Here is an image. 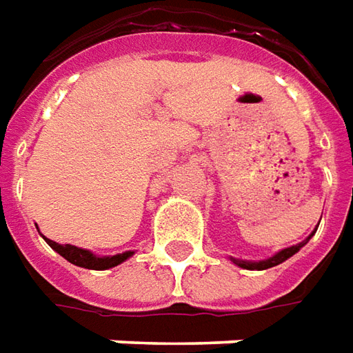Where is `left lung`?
<instances>
[{
  "label": "left lung",
  "instance_id": "1",
  "mask_svg": "<svg viewBox=\"0 0 353 353\" xmlns=\"http://www.w3.org/2000/svg\"><path fill=\"white\" fill-rule=\"evenodd\" d=\"M321 222V220H319ZM317 232V230H315ZM313 232V234H315ZM311 234V236H313ZM311 236H307L301 243H297V245H292V247H286V249H280L278 253H274L272 257L268 259H263V261H245V259H234L230 257V261L234 263V265H237V267L241 268H247V270H265V268H270V267H276V265H280V263H284V261H288L290 257H294L297 251L301 249V247L307 243L309 239H311Z\"/></svg>",
  "mask_w": 353,
  "mask_h": 353
}]
</instances>
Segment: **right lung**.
Returning <instances> with one entry per match:
<instances>
[{
  "label": "right lung",
  "mask_w": 353,
  "mask_h": 353,
  "mask_svg": "<svg viewBox=\"0 0 353 353\" xmlns=\"http://www.w3.org/2000/svg\"><path fill=\"white\" fill-rule=\"evenodd\" d=\"M44 239L48 245L52 247L56 253H59L61 257L67 259L71 265H77V267L81 268H88V270H108V268L117 267V265L125 263L129 257H133V253H135V251H123V253H117V255L100 257V255H94V253L88 251V249H83V247L69 245V243L61 245V243H56V241H52V239H48V237H44Z\"/></svg>",
  "instance_id": "add662e5"
}]
</instances>
